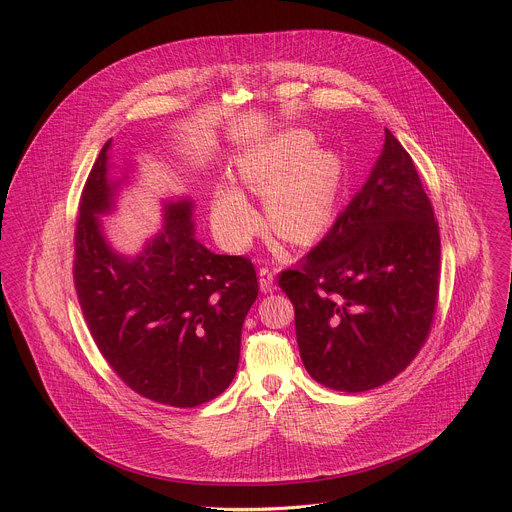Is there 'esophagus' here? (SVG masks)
<instances>
[{
    "label": "esophagus",
    "mask_w": 512,
    "mask_h": 512,
    "mask_svg": "<svg viewBox=\"0 0 512 512\" xmlns=\"http://www.w3.org/2000/svg\"><path fill=\"white\" fill-rule=\"evenodd\" d=\"M273 279H275V273L271 269H267V267L259 269V287H261L263 294H271V291L275 289Z\"/></svg>",
    "instance_id": "34e87169"
}]
</instances>
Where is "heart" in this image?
<instances>
[{"label":"heart","mask_w":512,"mask_h":512,"mask_svg":"<svg viewBox=\"0 0 512 512\" xmlns=\"http://www.w3.org/2000/svg\"><path fill=\"white\" fill-rule=\"evenodd\" d=\"M308 131H287L243 156L237 164L243 186L267 194L269 227L289 241H310L330 221L336 206L342 164L328 150H312ZM210 218L216 235L231 249H243L259 231V214L235 186H218L212 194Z\"/></svg>","instance_id":"obj_1"}]
</instances>
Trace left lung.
<instances>
[{"instance_id": "8db88e82", "label": "left lung", "mask_w": 512, "mask_h": 512, "mask_svg": "<svg viewBox=\"0 0 512 512\" xmlns=\"http://www.w3.org/2000/svg\"><path fill=\"white\" fill-rule=\"evenodd\" d=\"M279 287L296 310L304 367L320 385L371 391L417 356L440 294V229L389 129L367 184L300 267L279 273Z\"/></svg>"}]
</instances>
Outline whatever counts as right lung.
Instances as JSON below:
<instances>
[{
	"instance_id": "right-lung-1",
	"label": "right lung",
	"mask_w": 512,
	"mask_h": 512,
	"mask_svg": "<svg viewBox=\"0 0 512 512\" xmlns=\"http://www.w3.org/2000/svg\"><path fill=\"white\" fill-rule=\"evenodd\" d=\"M111 139L83 188L75 287L89 332L113 373L137 395L196 407L235 379L245 316L259 294L247 257L216 255L194 239L190 198L164 204V231L135 257L119 255L99 214L113 208Z\"/></svg>"
}]
</instances>
